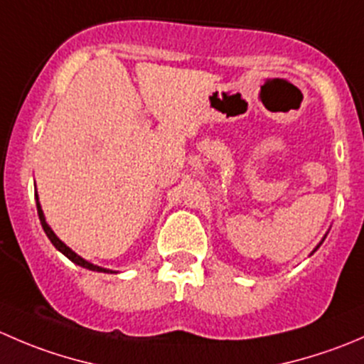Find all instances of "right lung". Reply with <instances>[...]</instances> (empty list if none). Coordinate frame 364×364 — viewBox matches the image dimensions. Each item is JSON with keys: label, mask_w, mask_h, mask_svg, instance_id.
<instances>
[{"label": "right lung", "mask_w": 364, "mask_h": 364, "mask_svg": "<svg viewBox=\"0 0 364 364\" xmlns=\"http://www.w3.org/2000/svg\"><path fill=\"white\" fill-rule=\"evenodd\" d=\"M36 209H38L40 223H42V227H43V230H46L47 237H49V240H50V243H53L54 247L58 248V250H60L61 253H63V255H67L68 259L72 260L73 264H77V266H80V267H86V269H91V271H98V273H102V271H104V273H109V269H104V267H98V266H95V264L87 262V260H84L82 257H79V255H77L75 252H72V250H70V248L67 247V245H65L63 241H61V240H58V236H56V234H54L53 230H50V227L47 225L46 218H43L42 208H40V204H38V203H36ZM111 273H112V271H111Z\"/></svg>", "instance_id": "obj_1"}]
</instances>
